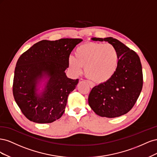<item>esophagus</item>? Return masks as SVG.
<instances>
[{
    "label": "esophagus",
    "instance_id": "1",
    "mask_svg": "<svg viewBox=\"0 0 157 157\" xmlns=\"http://www.w3.org/2000/svg\"><path fill=\"white\" fill-rule=\"evenodd\" d=\"M87 82L89 84L90 88H93V87L95 86V84H94V83H93L92 82H91V81H90V80H87Z\"/></svg>",
    "mask_w": 157,
    "mask_h": 157
}]
</instances>
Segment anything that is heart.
Here are the masks:
<instances>
[{"mask_svg":"<svg viewBox=\"0 0 157 157\" xmlns=\"http://www.w3.org/2000/svg\"><path fill=\"white\" fill-rule=\"evenodd\" d=\"M75 58L70 56L68 63L73 73L79 74L84 66L87 77L97 83H104L115 75L119 62L117 48L111 44L89 42L77 47Z\"/></svg>","mask_w":157,"mask_h":157,"instance_id":"obj_1","label":"heart"}]
</instances>
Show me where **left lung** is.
<instances>
[{"label": "left lung", "instance_id": "8db88e82", "mask_svg": "<svg viewBox=\"0 0 157 157\" xmlns=\"http://www.w3.org/2000/svg\"><path fill=\"white\" fill-rule=\"evenodd\" d=\"M92 40L113 44L118 52L119 62L115 75L110 80L92 89L88 96L89 105L100 117L122 116L134 107L142 90L143 73L140 57L113 37H94Z\"/></svg>", "mask_w": 157, "mask_h": 157}]
</instances>
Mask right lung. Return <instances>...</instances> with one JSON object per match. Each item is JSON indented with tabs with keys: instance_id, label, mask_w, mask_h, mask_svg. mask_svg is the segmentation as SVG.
<instances>
[{
	"instance_id": "right-lung-1",
	"label": "right lung",
	"mask_w": 157,
	"mask_h": 157,
	"mask_svg": "<svg viewBox=\"0 0 157 157\" xmlns=\"http://www.w3.org/2000/svg\"><path fill=\"white\" fill-rule=\"evenodd\" d=\"M80 39L43 40L35 44L19 58L14 71L13 95L18 107L29 121L51 123L64 113L69 94L78 79L67 78L68 59ZM48 78L44 91L37 94V84Z\"/></svg>"
}]
</instances>
